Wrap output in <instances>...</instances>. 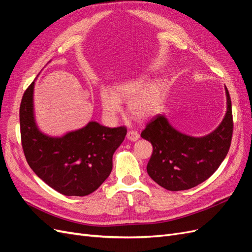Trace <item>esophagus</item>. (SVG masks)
<instances>
[{
  "mask_svg": "<svg viewBox=\"0 0 252 252\" xmlns=\"http://www.w3.org/2000/svg\"><path fill=\"white\" fill-rule=\"evenodd\" d=\"M139 138H140V134H139L138 131H135V130H129V131L127 132V139H128V140H130V141H132V142H135Z\"/></svg>",
  "mask_w": 252,
  "mask_h": 252,
  "instance_id": "34e87169",
  "label": "esophagus"
}]
</instances>
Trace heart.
Segmentation results:
<instances>
[{"mask_svg": "<svg viewBox=\"0 0 252 252\" xmlns=\"http://www.w3.org/2000/svg\"><path fill=\"white\" fill-rule=\"evenodd\" d=\"M166 84L157 79L146 84V79L134 77L114 84L110 91L102 90L100 98L106 116L114 119L127 102L128 112L138 121H147L159 112L165 96Z\"/></svg>", "mask_w": 252, "mask_h": 252, "instance_id": "heart-1", "label": "heart"}]
</instances>
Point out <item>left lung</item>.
I'll use <instances>...</instances> for the list:
<instances>
[{
	"label": "left lung",
	"instance_id": "obj_1",
	"mask_svg": "<svg viewBox=\"0 0 252 252\" xmlns=\"http://www.w3.org/2000/svg\"><path fill=\"white\" fill-rule=\"evenodd\" d=\"M226 90L227 111L211 133L194 138L174 129L163 114L156 116L141 133L154 147L147 164L149 177L159 186L180 191L195 187L210 178L230 148L233 121L231 100Z\"/></svg>",
	"mask_w": 252,
	"mask_h": 252
}]
</instances>
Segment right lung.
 <instances>
[{
    "mask_svg": "<svg viewBox=\"0 0 252 252\" xmlns=\"http://www.w3.org/2000/svg\"><path fill=\"white\" fill-rule=\"evenodd\" d=\"M34 82L20 106L22 147L33 172L56 191L68 196L93 193L109 177L112 156L124 141V126L109 128L89 123L63 136H49L36 126L33 112Z\"/></svg>",
    "mask_w": 252,
    "mask_h": 252,
    "instance_id": "obj_1",
    "label": "right lung"
}]
</instances>
